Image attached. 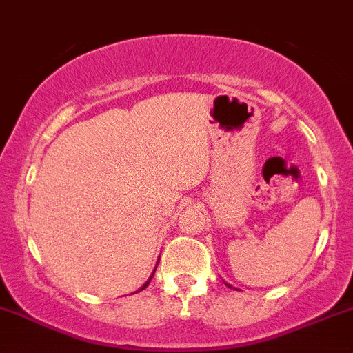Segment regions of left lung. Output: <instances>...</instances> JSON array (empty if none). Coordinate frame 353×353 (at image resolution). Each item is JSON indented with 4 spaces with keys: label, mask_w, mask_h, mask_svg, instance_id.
<instances>
[{
    "label": "left lung",
    "mask_w": 353,
    "mask_h": 353,
    "mask_svg": "<svg viewBox=\"0 0 353 353\" xmlns=\"http://www.w3.org/2000/svg\"><path fill=\"white\" fill-rule=\"evenodd\" d=\"M225 285H227V287H230V288H232V285H230V283H227V282H225ZM236 290H237V288H236Z\"/></svg>",
    "instance_id": "8db88e82"
}]
</instances>
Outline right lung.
Instances as JSON below:
<instances>
[{
	"instance_id": "1",
	"label": "right lung",
	"mask_w": 353,
	"mask_h": 353,
	"mask_svg": "<svg viewBox=\"0 0 353 353\" xmlns=\"http://www.w3.org/2000/svg\"><path fill=\"white\" fill-rule=\"evenodd\" d=\"M157 265H159V263H157ZM155 268H157V266H155ZM154 273H155V270H154ZM154 273H152V276H154ZM152 276H150V279H148V280H147V283H143V285H141V287H140V288H138V290H137V292H140V290H143V288H145V287H147V285H148V283H150V280H152ZM137 292H134V294H137Z\"/></svg>"
}]
</instances>
